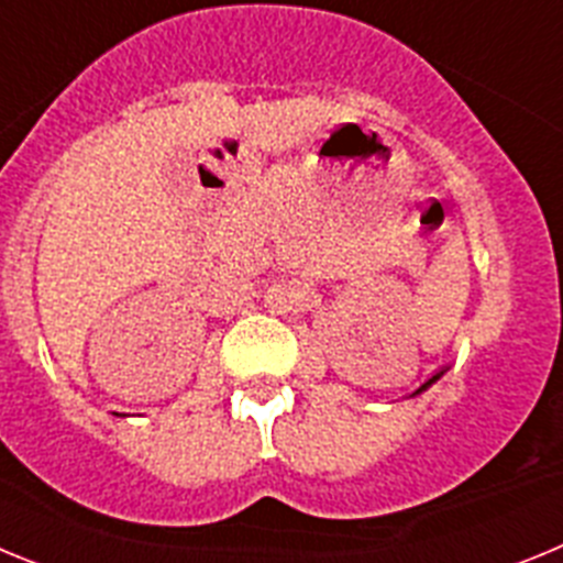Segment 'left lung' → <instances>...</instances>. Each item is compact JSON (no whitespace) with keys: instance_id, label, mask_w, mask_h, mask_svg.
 Listing matches in <instances>:
<instances>
[{"instance_id":"8db88e82","label":"left lung","mask_w":563,"mask_h":563,"mask_svg":"<svg viewBox=\"0 0 563 563\" xmlns=\"http://www.w3.org/2000/svg\"><path fill=\"white\" fill-rule=\"evenodd\" d=\"M442 375H445V372H440V375H434V377H429V380H426V383H422V386H420V389H417V391H415V397H417V395H422V391H426V389H429V386H431V383H437V380H440V377H442Z\"/></svg>"}]
</instances>
